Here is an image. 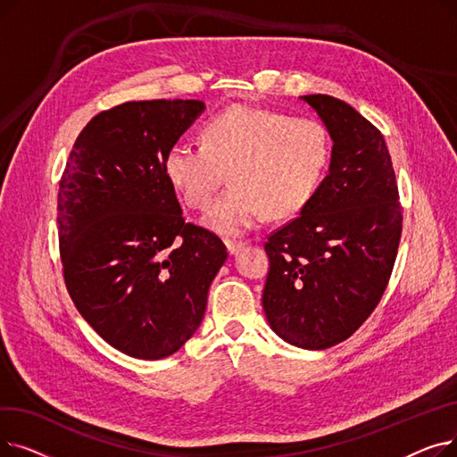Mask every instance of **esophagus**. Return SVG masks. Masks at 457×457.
<instances>
[{"instance_id": "1", "label": "esophagus", "mask_w": 457, "mask_h": 457, "mask_svg": "<svg viewBox=\"0 0 457 457\" xmlns=\"http://www.w3.org/2000/svg\"><path fill=\"white\" fill-rule=\"evenodd\" d=\"M245 246V243L243 241H229V238H228V241H226V248H228V252L233 255V253H237L238 250H241Z\"/></svg>"}]
</instances>
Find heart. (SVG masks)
<instances>
[{
  "instance_id": "heart-1",
  "label": "heart",
  "mask_w": 457,
  "mask_h": 457,
  "mask_svg": "<svg viewBox=\"0 0 457 457\" xmlns=\"http://www.w3.org/2000/svg\"><path fill=\"white\" fill-rule=\"evenodd\" d=\"M329 157V133L319 120L237 105L209 120L204 142H174L162 170L195 209L211 204L229 170L233 185L211 205L204 224L238 237L255 229L267 212L289 216L302 211L317 192Z\"/></svg>"
}]
</instances>
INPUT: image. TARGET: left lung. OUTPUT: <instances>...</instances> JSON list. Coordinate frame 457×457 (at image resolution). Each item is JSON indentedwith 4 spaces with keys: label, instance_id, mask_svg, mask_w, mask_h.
<instances>
[{
    "label": "left lung",
    "instance_id": "1",
    "mask_svg": "<svg viewBox=\"0 0 457 457\" xmlns=\"http://www.w3.org/2000/svg\"><path fill=\"white\" fill-rule=\"evenodd\" d=\"M302 100L331 135L329 174L296 219L269 235L262 309L283 341L324 350L361 328L386 293L402 205L379 129L333 96Z\"/></svg>",
    "mask_w": 457,
    "mask_h": 457
}]
</instances>
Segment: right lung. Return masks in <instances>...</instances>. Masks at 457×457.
I'll use <instances>...</instances> for the list:
<instances>
[{
	"label": "right lung",
	"mask_w": 457,
	"mask_h": 457,
	"mask_svg": "<svg viewBox=\"0 0 457 457\" xmlns=\"http://www.w3.org/2000/svg\"><path fill=\"white\" fill-rule=\"evenodd\" d=\"M200 100L126 102L96 114L59 181L62 276L81 317L137 359L178 352L202 324L228 257L219 235L185 222L166 179V150Z\"/></svg>",
	"instance_id": "add662e5"
}]
</instances>
